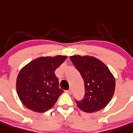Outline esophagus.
Segmentation results:
<instances>
[{
  "label": "esophagus",
  "instance_id": "34e87169",
  "mask_svg": "<svg viewBox=\"0 0 133 133\" xmlns=\"http://www.w3.org/2000/svg\"><path fill=\"white\" fill-rule=\"evenodd\" d=\"M65 92H66V93H68V94H71V92H72V91H71V89H70V90H65Z\"/></svg>",
  "mask_w": 133,
  "mask_h": 133
}]
</instances>
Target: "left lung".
I'll use <instances>...</instances> for the list:
<instances>
[{
	"label": "left lung",
	"instance_id": "left-lung-1",
	"mask_svg": "<svg viewBox=\"0 0 133 133\" xmlns=\"http://www.w3.org/2000/svg\"><path fill=\"white\" fill-rule=\"evenodd\" d=\"M70 59L84 82L85 95L78 107L86 112H94L107 107L115 90V79L108 67L98 59L75 55Z\"/></svg>",
	"mask_w": 133,
	"mask_h": 133
}]
</instances>
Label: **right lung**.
Instances as JSON below:
<instances>
[{
	"label": "right lung",
	"mask_w": 133,
	"mask_h": 133,
	"mask_svg": "<svg viewBox=\"0 0 133 133\" xmlns=\"http://www.w3.org/2000/svg\"><path fill=\"white\" fill-rule=\"evenodd\" d=\"M66 58L65 55L41 57L21 70L17 78V92L26 108L44 112L54 107L63 92L59 88L55 70Z\"/></svg>",
	"instance_id": "1"
}]
</instances>
